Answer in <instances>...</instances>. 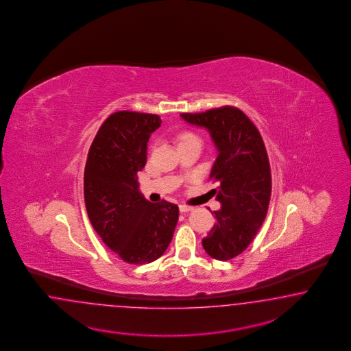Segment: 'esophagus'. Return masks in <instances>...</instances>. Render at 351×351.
Returning a JSON list of instances; mask_svg holds the SVG:
<instances>
[{
	"instance_id": "34e87169",
	"label": "esophagus",
	"mask_w": 351,
	"mask_h": 351,
	"mask_svg": "<svg viewBox=\"0 0 351 351\" xmlns=\"http://www.w3.org/2000/svg\"><path fill=\"white\" fill-rule=\"evenodd\" d=\"M179 208H180L181 213H191L194 210V207H191V206H186V204H180L179 206Z\"/></svg>"
}]
</instances>
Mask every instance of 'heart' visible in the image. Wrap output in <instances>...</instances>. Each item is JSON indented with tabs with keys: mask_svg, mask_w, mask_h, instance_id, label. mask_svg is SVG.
<instances>
[{
	"mask_svg": "<svg viewBox=\"0 0 351 351\" xmlns=\"http://www.w3.org/2000/svg\"><path fill=\"white\" fill-rule=\"evenodd\" d=\"M195 140H199V138H198L197 135H194L193 132H189V131L181 132L180 135H179V138H178L179 144H182V143H189V141H195Z\"/></svg>",
	"mask_w": 351,
	"mask_h": 351,
	"instance_id": "b5f03b06",
	"label": "heart"
}]
</instances>
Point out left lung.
<instances>
[{
	"mask_svg": "<svg viewBox=\"0 0 351 351\" xmlns=\"http://www.w3.org/2000/svg\"><path fill=\"white\" fill-rule=\"evenodd\" d=\"M181 118L206 128L217 149L210 179L217 182L211 191L221 208L213 211L217 221L202 245L213 258L226 261L245 251L265 220L271 194L265 145L252 121L235 106L182 113Z\"/></svg>",
	"mask_w": 351,
	"mask_h": 351,
	"instance_id": "8db88e82",
	"label": "left lung"
}]
</instances>
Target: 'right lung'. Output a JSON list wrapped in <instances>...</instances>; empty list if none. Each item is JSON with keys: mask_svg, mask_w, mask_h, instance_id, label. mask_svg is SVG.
Wrapping results in <instances>:
<instances>
[{"mask_svg": "<svg viewBox=\"0 0 351 351\" xmlns=\"http://www.w3.org/2000/svg\"><path fill=\"white\" fill-rule=\"evenodd\" d=\"M160 123L157 114L116 112L99 128L86 160L88 219L106 247L134 265L163 255L179 219L176 204L149 202L138 191L148 140Z\"/></svg>", "mask_w": 351, "mask_h": 351, "instance_id": "1", "label": "right lung"}]
</instances>
